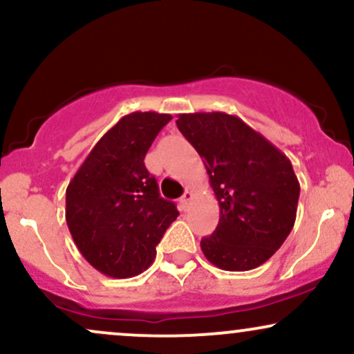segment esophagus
Returning <instances> with one entry per match:
<instances>
[{"mask_svg":"<svg viewBox=\"0 0 354 354\" xmlns=\"http://www.w3.org/2000/svg\"><path fill=\"white\" fill-rule=\"evenodd\" d=\"M191 200H193V193H191V191H185V194H183L181 200H180L183 209H186V206H188V203Z\"/></svg>","mask_w":354,"mask_h":354,"instance_id":"obj_1","label":"esophagus"}]
</instances>
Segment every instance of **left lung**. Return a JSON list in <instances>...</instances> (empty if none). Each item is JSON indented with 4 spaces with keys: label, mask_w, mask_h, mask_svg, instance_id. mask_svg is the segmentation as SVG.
I'll return each instance as SVG.
<instances>
[{
    "label": "left lung",
    "mask_w": 354,
    "mask_h": 354,
    "mask_svg": "<svg viewBox=\"0 0 354 354\" xmlns=\"http://www.w3.org/2000/svg\"><path fill=\"white\" fill-rule=\"evenodd\" d=\"M176 124L205 160L219 205L216 230L201 239L203 254L226 271L263 265L295 226L299 181L291 161L238 116L188 113Z\"/></svg>",
    "instance_id": "left-lung-1"
}]
</instances>
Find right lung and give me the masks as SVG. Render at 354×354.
I'll use <instances>...</instances> for the list:
<instances>
[{"label": "right lung", "instance_id": "right-lung-1", "mask_svg": "<svg viewBox=\"0 0 354 354\" xmlns=\"http://www.w3.org/2000/svg\"><path fill=\"white\" fill-rule=\"evenodd\" d=\"M171 115L135 111L95 145L66 188V223L75 245L100 273L131 278L153 263L156 245L178 218L163 200L145 156Z\"/></svg>", "mask_w": 354, "mask_h": 354}]
</instances>
